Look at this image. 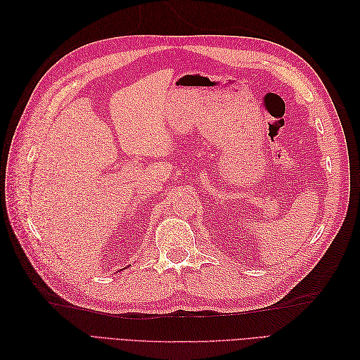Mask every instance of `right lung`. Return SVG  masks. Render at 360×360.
<instances>
[{
  "label": "right lung",
  "instance_id": "1",
  "mask_svg": "<svg viewBox=\"0 0 360 360\" xmlns=\"http://www.w3.org/2000/svg\"><path fill=\"white\" fill-rule=\"evenodd\" d=\"M120 270H122V269H120Z\"/></svg>",
  "mask_w": 360,
  "mask_h": 360
}]
</instances>
